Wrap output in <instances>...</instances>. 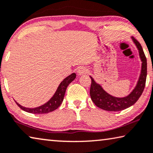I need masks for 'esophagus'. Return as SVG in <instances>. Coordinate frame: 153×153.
<instances>
[{"mask_svg":"<svg viewBox=\"0 0 153 153\" xmlns=\"http://www.w3.org/2000/svg\"><path fill=\"white\" fill-rule=\"evenodd\" d=\"M88 73V69L85 67H80L79 68L78 70H77V74L78 75H83Z\"/></svg>","mask_w":153,"mask_h":153,"instance_id":"obj_1","label":"esophagus"}]
</instances>
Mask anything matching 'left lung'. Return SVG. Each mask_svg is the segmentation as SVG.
Instances as JSON below:
<instances>
[{
    "mask_svg": "<svg viewBox=\"0 0 153 153\" xmlns=\"http://www.w3.org/2000/svg\"><path fill=\"white\" fill-rule=\"evenodd\" d=\"M131 39L139 51V58L141 61V68L136 85L129 94L123 97L112 96L104 90L102 86L97 83L92 76H90L92 80L90 90V97L93 103L101 109L110 112H117L125 110L134 105L143 91L147 76V60L141 44L134 37H131Z\"/></svg>",
    "mask_w": 153,
    "mask_h": 153,
    "instance_id": "8db88e82",
    "label": "left lung"
}]
</instances>
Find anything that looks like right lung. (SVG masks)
I'll use <instances>...</instances> for the list:
<instances>
[{"instance_id":"add662e5","label":"right lung","mask_w":153,"mask_h":153,"mask_svg":"<svg viewBox=\"0 0 153 153\" xmlns=\"http://www.w3.org/2000/svg\"><path fill=\"white\" fill-rule=\"evenodd\" d=\"M75 78H76V74L75 73H72L69 76L65 77L59 84L56 92H54V94L51 97L50 100L47 101L45 103L43 104V105L38 106V107L26 108L21 105V104L16 102L15 100L14 101L19 108H21L24 111L29 112V113L38 114L49 113V112L56 110L61 105V104L63 101L64 96H65L66 88L72 81L74 80Z\"/></svg>"}]
</instances>
